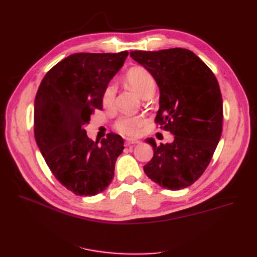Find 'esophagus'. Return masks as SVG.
<instances>
[{
  "label": "esophagus",
  "mask_w": 257,
  "mask_h": 257,
  "mask_svg": "<svg viewBox=\"0 0 257 257\" xmlns=\"http://www.w3.org/2000/svg\"><path fill=\"white\" fill-rule=\"evenodd\" d=\"M141 142L137 141V139H133V138H128L125 141V146H131V145H136V144H139Z\"/></svg>",
  "instance_id": "1"
}]
</instances>
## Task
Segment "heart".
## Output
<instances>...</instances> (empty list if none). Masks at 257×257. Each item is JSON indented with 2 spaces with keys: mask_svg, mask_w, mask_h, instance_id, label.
Returning <instances> with one entry per match:
<instances>
[{
  "mask_svg": "<svg viewBox=\"0 0 257 257\" xmlns=\"http://www.w3.org/2000/svg\"><path fill=\"white\" fill-rule=\"evenodd\" d=\"M125 80L130 87L136 91L142 97L146 98L153 95L155 91V79L152 74L144 67H133L125 74ZM115 85L112 82L108 83L102 94V102L104 106L111 107L115 97ZM145 122L143 115H122L115 121L114 127L120 133L125 135H136L139 128Z\"/></svg>",
  "mask_w": 257,
  "mask_h": 257,
  "instance_id": "obj_1",
  "label": "heart"
}]
</instances>
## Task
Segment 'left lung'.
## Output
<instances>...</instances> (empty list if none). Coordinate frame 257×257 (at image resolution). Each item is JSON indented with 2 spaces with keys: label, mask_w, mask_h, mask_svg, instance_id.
<instances>
[{
  "label": "left lung",
  "mask_w": 257,
  "mask_h": 257,
  "mask_svg": "<svg viewBox=\"0 0 257 257\" xmlns=\"http://www.w3.org/2000/svg\"><path fill=\"white\" fill-rule=\"evenodd\" d=\"M149 71L160 89L155 123L175 135L174 142L153 147V158L144 166L152 181L167 190L192 185L209 165L222 134L223 100L214 74L191 50L131 51Z\"/></svg>",
  "instance_id": "1"
}]
</instances>
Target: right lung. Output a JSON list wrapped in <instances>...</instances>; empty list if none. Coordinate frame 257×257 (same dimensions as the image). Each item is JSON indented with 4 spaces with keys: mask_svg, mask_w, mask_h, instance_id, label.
I'll use <instances>...</instances> for the list:
<instances>
[{
    "mask_svg": "<svg viewBox=\"0 0 257 257\" xmlns=\"http://www.w3.org/2000/svg\"><path fill=\"white\" fill-rule=\"evenodd\" d=\"M127 56V51L71 54L45 75L37 90L36 144L53 176L76 195H96L113 179L123 138L109 133L93 142L84 126L93 112L103 109V91Z\"/></svg>",
    "mask_w": 257,
    "mask_h": 257,
    "instance_id": "obj_1",
    "label": "right lung"
}]
</instances>
